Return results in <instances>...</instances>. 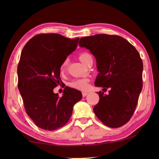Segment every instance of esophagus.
Here are the masks:
<instances>
[{"instance_id": "1", "label": "esophagus", "mask_w": 159, "mask_h": 159, "mask_svg": "<svg viewBox=\"0 0 159 159\" xmlns=\"http://www.w3.org/2000/svg\"><path fill=\"white\" fill-rule=\"evenodd\" d=\"M88 94V92H83L82 93V95H83V97H85L86 95H87Z\"/></svg>"}]
</instances>
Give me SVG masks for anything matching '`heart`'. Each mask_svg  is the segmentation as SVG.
Instances as JSON below:
<instances>
[{
  "mask_svg": "<svg viewBox=\"0 0 159 159\" xmlns=\"http://www.w3.org/2000/svg\"><path fill=\"white\" fill-rule=\"evenodd\" d=\"M90 57H92L91 55L89 53L86 52H80L79 55V60L84 64H86L88 60H89ZM67 64H68V59H65V60L62 61V63L61 64V71H64V70L65 69ZM88 83H89V79H86V78H83V79H78L72 80V81L69 83V85L70 87L73 88L74 89L86 90L88 89V88H89V84H88Z\"/></svg>",
  "mask_w": 159,
  "mask_h": 159,
  "instance_id": "1",
  "label": "heart"
}]
</instances>
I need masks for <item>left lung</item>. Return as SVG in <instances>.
Segmentation results:
<instances>
[{
	"label": "left lung",
	"mask_w": 159,
	"mask_h": 159,
	"mask_svg": "<svg viewBox=\"0 0 159 159\" xmlns=\"http://www.w3.org/2000/svg\"><path fill=\"white\" fill-rule=\"evenodd\" d=\"M79 45L90 50L99 74L95 86L109 89L98 92L99 100L93 111L104 125L119 128L134 112L142 89L143 63L138 51L123 37L96 34L83 37Z\"/></svg>",
	"instance_id": "left-lung-1"
}]
</instances>
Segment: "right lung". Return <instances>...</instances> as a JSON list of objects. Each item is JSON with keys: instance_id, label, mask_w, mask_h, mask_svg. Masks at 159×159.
Listing matches in <instances>:
<instances>
[{"instance_id": "obj_1", "label": "right lung", "mask_w": 159, "mask_h": 159, "mask_svg": "<svg viewBox=\"0 0 159 159\" xmlns=\"http://www.w3.org/2000/svg\"><path fill=\"white\" fill-rule=\"evenodd\" d=\"M79 41L58 34H40L21 51L18 88L26 114L40 128L51 131L62 127L82 98L79 90L71 88H65L61 98L53 93L61 82V64L76 49Z\"/></svg>"}]
</instances>
